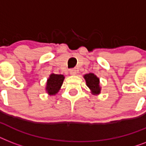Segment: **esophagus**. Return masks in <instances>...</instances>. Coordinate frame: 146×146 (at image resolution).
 <instances>
[{"label":"esophagus","instance_id":"obj_1","mask_svg":"<svg viewBox=\"0 0 146 146\" xmlns=\"http://www.w3.org/2000/svg\"><path fill=\"white\" fill-rule=\"evenodd\" d=\"M70 73L71 75H76L77 73V70L76 69H71V70H70Z\"/></svg>","mask_w":146,"mask_h":146}]
</instances>
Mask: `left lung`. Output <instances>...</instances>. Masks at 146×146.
<instances>
[{
    "mask_svg": "<svg viewBox=\"0 0 146 146\" xmlns=\"http://www.w3.org/2000/svg\"><path fill=\"white\" fill-rule=\"evenodd\" d=\"M87 86L94 95H98L101 92V87L99 85V79L94 73H88L84 75Z\"/></svg>",
    "mask_w": 146,
    "mask_h": 146,
    "instance_id": "left-lung-1",
    "label": "left lung"
}]
</instances>
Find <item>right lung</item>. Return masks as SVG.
Here are the masks:
<instances>
[{
	"label": "right lung",
	"instance_id": "add662e5",
	"mask_svg": "<svg viewBox=\"0 0 146 146\" xmlns=\"http://www.w3.org/2000/svg\"><path fill=\"white\" fill-rule=\"evenodd\" d=\"M64 80V75L51 73L47 80L46 92L50 96H54L59 92Z\"/></svg>",
	"mask_w": 146,
	"mask_h": 146
}]
</instances>
